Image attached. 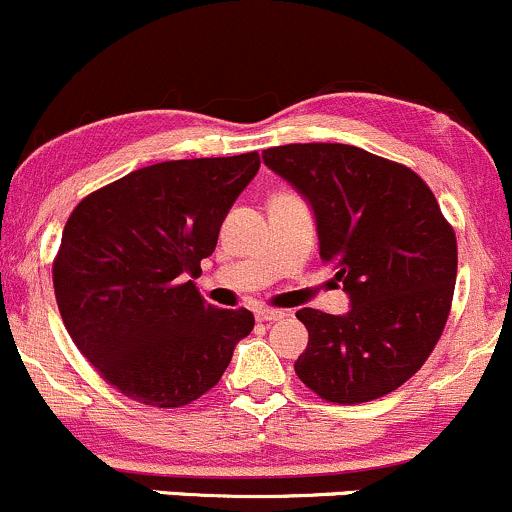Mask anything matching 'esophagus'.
<instances>
[{
	"instance_id": "esophagus-1",
	"label": "esophagus",
	"mask_w": 512,
	"mask_h": 512,
	"mask_svg": "<svg viewBox=\"0 0 512 512\" xmlns=\"http://www.w3.org/2000/svg\"><path fill=\"white\" fill-rule=\"evenodd\" d=\"M283 317H285L283 310H268V307H261V310H256V320H258V322L271 324V322L283 320Z\"/></svg>"
}]
</instances>
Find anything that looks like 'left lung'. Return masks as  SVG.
<instances>
[{"instance_id":"left-lung-1","label":"left lung","mask_w":512,"mask_h":512,"mask_svg":"<svg viewBox=\"0 0 512 512\" xmlns=\"http://www.w3.org/2000/svg\"><path fill=\"white\" fill-rule=\"evenodd\" d=\"M263 163L312 207L322 261L337 263L346 315L302 307L310 342L295 361L329 403H366L400 388L447 324L456 236L420 175L364 148L288 144Z\"/></svg>"}]
</instances>
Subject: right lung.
<instances>
[{"label":"right lung","mask_w":512,"mask_h":512,"mask_svg":"<svg viewBox=\"0 0 512 512\" xmlns=\"http://www.w3.org/2000/svg\"><path fill=\"white\" fill-rule=\"evenodd\" d=\"M258 153L166 161L124 175L75 207L53 263L65 329L131 400L180 408L217 386L249 310H219L195 288L202 258L258 173Z\"/></svg>","instance_id":"right-lung-1"}]
</instances>
